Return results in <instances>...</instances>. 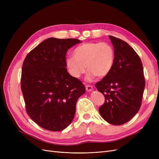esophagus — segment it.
<instances>
[{
  "label": "esophagus",
  "mask_w": 159,
  "mask_h": 159,
  "mask_svg": "<svg viewBox=\"0 0 159 159\" xmlns=\"http://www.w3.org/2000/svg\"><path fill=\"white\" fill-rule=\"evenodd\" d=\"M86 91H90L93 89V86L92 85H86L85 86Z\"/></svg>",
  "instance_id": "obj_1"
}]
</instances>
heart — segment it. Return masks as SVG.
<instances>
[{
  "mask_svg": "<svg viewBox=\"0 0 159 159\" xmlns=\"http://www.w3.org/2000/svg\"><path fill=\"white\" fill-rule=\"evenodd\" d=\"M73 56L67 57L66 66L71 75L78 78L89 70L88 80L103 78L111 71L115 58L113 47L107 42H86L77 46Z\"/></svg>",
  "mask_w": 159,
  "mask_h": 159,
  "instance_id": "obj_1",
  "label": "heart"
}]
</instances>
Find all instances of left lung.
<instances>
[{
  "instance_id": "1",
  "label": "left lung",
  "mask_w": 159,
  "mask_h": 159,
  "mask_svg": "<svg viewBox=\"0 0 159 159\" xmlns=\"http://www.w3.org/2000/svg\"><path fill=\"white\" fill-rule=\"evenodd\" d=\"M109 37L115 52L114 65L95 87L105 96L99 109L101 116L110 124L120 125L139 111L145 80L141 60L133 48L119 38Z\"/></svg>"
}]
</instances>
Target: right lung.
<instances>
[{
    "label": "right lung",
    "instance_id": "add662e5",
    "mask_svg": "<svg viewBox=\"0 0 159 159\" xmlns=\"http://www.w3.org/2000/svg\"><path fill=\"white\" fill-rule=\"evenodd\" d=\"M81 41L50 38L27 54L22 64L21 89L30 117L51 131H62L73 121L78 98L85 92L81 81L66 68L68 49Z\"/></svg>",
    "mask_w": 159,
    "mask_h": 159
}]
</instances>
